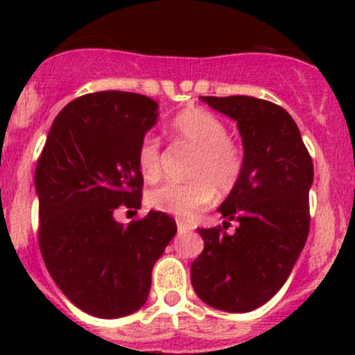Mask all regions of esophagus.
<instances>
[{"mask_svg":"<svg viewBox=\"0 0 355 355\" xmlns=\"http://www.w3.org/2000/svg\"><path fill=\"white\" fill-rule=\"evenodd\" d=\"M192 231V225L187 222H178V234H188Z\"/></svg>","mask_w":355,"mask_h":355,"instance_id":"obj_1","label":"esophagus"}]
</instances>
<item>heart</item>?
<instances>
[{"instance_id":"obj_1","label":"heart","mask_w":355,"mask_h":355,"mask_svg":"<svg viewBox=\"0 0 355 355\" xmlns=\"http://www.w3.org/2000/svg\"><path fill=\"white\" fill-rule=\"evenodd\" d=\"M172 131L181 146L196 150L187 183H167L150 190L153 209L188 218L208 206L215 197L227 196L238 187L245 168V150L229 139L222 119L205 108H187L175 115ZM137 163L147 181L162 175V144L156 135H146L137 149Z\"/></svg>"}]
</instances>
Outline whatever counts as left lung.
<instances>
[{
    "mask_svg": "<svg viewBox=\"0 0 355 355\" xmlns=\"http://www.w3.org/2000/svg\"><path fill=\"white\" fill-rule=\"evenodd\" d=\"M236 121L245 168L222 202V225L197 229L205 249L192 263L200 300L227 313H247L274 297L293 270L309 234L313 159L286 110L250 96H202ZM239 222L233 234L225 229Z\"/></svg>",
    "mask_w": 355,
    "mask_h": 355,
    "instance_id": "8db88e82",
    "label": "left lung"
}]
</instances>
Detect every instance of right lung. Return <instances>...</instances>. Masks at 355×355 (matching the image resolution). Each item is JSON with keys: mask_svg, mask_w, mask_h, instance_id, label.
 Masks as SVG:
<instances>
[{"mask_svg": "<svg viewBox=\"0 0 355 355\" xmlns=\"http://www.w3.org/2000/svg\"><path fill=\"white\" fill-rule=\"evenodd\" d=\"M156 119L158 103L142 94H87L58 114L37 163L44 263L65 297L97 318L139 311L178 231L162 211L128 225L114 216L119 206L140 208L137 149Z\"/></svg>", "mask_w": 355, "mask_h": 355, "instance_id": "1", "label": "right lung"}]
</instances>
